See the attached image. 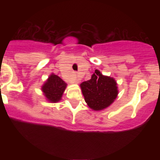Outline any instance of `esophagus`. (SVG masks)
Here are the masks:
<instances>
[{"label":"esophagus","mask_w":160,"mask_h":160,"mask_svg":"<svg viewBox=\"0 0 160 160\" xmlns=\"http://www.w3.org/2000/svg\"><path fill=\"white\" fill-rule=\"evenodd\" d=\"M73 82H74L75 83L79 82V78L77 77V76H75V77H74V78H73Z\"/></svg>","instance_id":"esophagus-1"}]
</instances>
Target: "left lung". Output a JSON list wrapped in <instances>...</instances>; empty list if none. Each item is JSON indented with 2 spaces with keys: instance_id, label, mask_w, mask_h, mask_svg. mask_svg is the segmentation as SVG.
<instances>
[{
  "instance_id": "8db88e82",
  "label": "left lung",
  "mask_w": 160,
  "mask_h": 160,
  "mask_svg": "<svg viewBox=\"0 0 160 160\" xmlns=\"http://www.w3.org/2000/svg\"><path fill=\"white\" fill-rule=\"evenodd\" d=\"M85 101L94 111H102L111 106L118 94L117 82L113 78L102 75L95 70L88 81L81 83Z\"/></svg>"
}]
</instances>
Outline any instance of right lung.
I'll list each match as a JSON object with an SVG mask.
<instances>
[{
    "mask_svg": "<svg viewBox=\"0 0 160 160\" xmlns=\"http://www.w3.org/2000/svg\"><path fill=\"white\" fill-rule=\"evenodd\" d=\"M66 88V83L56 74H50L42 87V90L46 99L50 102H58L62 99Z\"/></svg>",
    "mask_w": 160,
    "mask_h": 160,
    "instance_id": "obj_1",
    "label": "right lung"
}]
</instances>
